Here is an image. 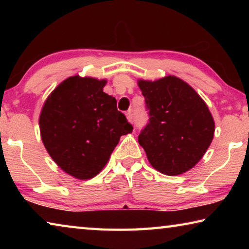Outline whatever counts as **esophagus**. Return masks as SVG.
Wrapping results in <instances>:
<instances>
[{
  "mask_svg": "<svg viewBox=\"0 0 249 249\" xmlns=\"http://www.w3.org/2000/svg\"><path fill=\"white\" fill-rule=\"evenodd\" d=\"M126 119H127V121L129 122V123H133V114H132V112H127L126 113Z\"/></svg>",
  "mask_w": 249,
  "mask_h": 249,
  "instance_id": "esophagus-1",
  "label": "esophagus"
}]
</instances>
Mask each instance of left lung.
Here are the masks:
<instances>
[{
  "mask_svg": "<svg viewBox=\"0 0 249 249\" xmlns=\"http://www.w3.org/2000/svg\"><path fill=\"white\" fill-rule=\"evenodd\" d=\"M137 83L150 116L138 142L156 170L167 176L184 174L200 161L213 141L215 123L208 105L175 75Z\"/></svg>",
  "mask_w": 249,
  "mask_h": 249,
  "instance_id": "8db88e82",
  "label": "left lung"
}]
</instances>
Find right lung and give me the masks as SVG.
Listing matches in <instances>:
<instances>
[{
	"label": "right lung",
	"instance_id": "1",
	"mask_svg": "<svg viewBox=\"0 0 249 249\" xmlns=\"http://www.w3.org/2000/svg\"><path fill=\"white\" fill-rule=\"evenodd\" d=\"M107 80L67 78L46 99L40 137L50 157L75 179L95 177L107 165L122 135L132 133L116 100L103 92Z\"/></svg>",
	"mask_w": 249,
	"mask_h": 249
}]
</instances>
